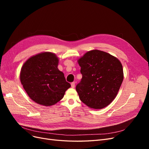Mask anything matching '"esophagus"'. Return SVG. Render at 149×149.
<instances>
[{
  "label": "esophagus",
  "mask_w": 149,
  "mask_h": 149,
  "mask_svg": "<svg viewBox=\"0 0 149 149\" xmlns=\"http://www.w3.org/2000/svg\"><path fill=\"white\" fill-rule=\"evenodd\" d=\"M71 88H74V86H75V83L74 82H73L71 83Z\"/></svg>",
  "instance_id": "1"
}]
</instances>
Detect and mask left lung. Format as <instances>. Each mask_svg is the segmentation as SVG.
I'll return each instance as SVG.
<instances>
[{"instance_id": "obj_1", "label": "left lung", "mask_w": 149, "mask_h": 149, "mask_svg": "<svg viewBox=\"0 0 149 149\" xmlns=\"http://www.w3.org/2000/svg\"><path fill=\"white\" fill-rule=\"evenodd\" d=\"M78 63L83 76L76 86L80 100L94 109L107 106L116 97L124 79L120 61L109 53L93 49Z\"/></svg>"}]
</instances>
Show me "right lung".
Wrapping results in <instances>:
<instances>
[{
    "label": "right lung",
    "mask_w": 149,
    "mask_h": 149,
    "mask_svg": "<svg viewBox=\"0 0 149 149\" xmlns=\"http://www.w3.org/2000/svg\"><path fill=\"white\" fill-rule=\"evenodd\" d=\"M58 62L55 53L46 52L31 56L22 67L21 84L31 100L38 104H55L71 87L64 73L58 70Z\"/></svg>",
    "instance_id": "right-lung-1"
}]
</instances>
